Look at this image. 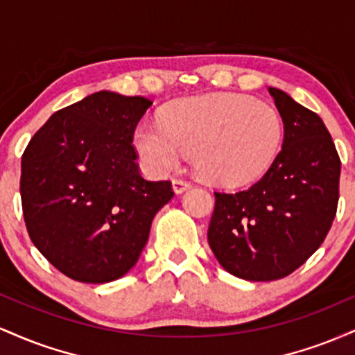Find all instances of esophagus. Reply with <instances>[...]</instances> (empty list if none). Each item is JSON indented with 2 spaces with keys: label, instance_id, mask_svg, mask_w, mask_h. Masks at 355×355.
Masks as SVG:
<instances>
[{
  "label": "esophagus",
  "instance_id": "1",
  "mask_svg": "<svg viewBox=\"0 0 355 355\" xmlns=\"http://www.w3.org/2000/svg\"><path fill=\"white\" fill-rule=\"evenodd\" d=\"M172 185H173L175 193H182V191H185L187 189H189L191 183L187 182V180H183V178H173Z\"/></svg>",
  "mask_w": 355,
  "mask_h": 355
}]
</instances>
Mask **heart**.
<instances>
[{"instance_id": "heart-1", "label": "heart", "mask_w": 355, "mask_h": 355, "mask_svg": "<svg viewBox=\"0 0 355 355\" xmlns=\"http://www.w3.org/2000/svg\"><path fill=\"white\" fill-rule=\"evenodd\" d=\"M284 140L272 105L237 93H205L175 101L162 120L137 126L133 144L155 172H168L193 148L195 168L222 185H245L267 172Z\"/></svg>"}]
</instances>
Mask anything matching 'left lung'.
<instances>
[{"mask_svg": "<svg viewBox=\"0 0 355 355\" xmlns=\"http://www.w3.org/2000/svg\"><path fill=\"white\" fill-rule=\"evenodd\" d=\"M284 121L282 148L247 189L215 191L209 245L218 263L240 279L287 277L331 230L339 202L340 158L317 113L268 88Z\"/></svg>", "mask_w": 355, "mask_h": 355, "instance_id": "8db88e82", "label": "left lung"}]
</instances>
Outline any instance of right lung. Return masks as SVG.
<instances>
[{
    "instance_id": "right-lung-1",
    "label": "right lung",
    "mask_w": 355,
    "mask_h": 355,
    "mask_svg": "<svg viewBox=\"0 0 355 355\" xmlns=\"http://www.w3.org/2000/svg\"><path fill=\"white\" fill-rule=\"evenodd\" d=\"M144 96L93 93L53 113L21 158V205L31 242L61 274L85 284L120 279L138 262L170 182L140 175L133 133Z\"/></svg>"
}]
</instances>
